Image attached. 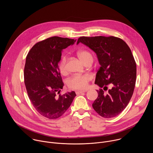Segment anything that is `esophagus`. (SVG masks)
Here are the masks:
<instances>
[{"instance_id": "obj_1", "label": "esophagus", "mask_w": 153, "mask_h": 153, "mask_svg": "<svg viewBox=\"0 0 153 153\" xmlns=\"http://www.w3.org/2000/svg\"><path fill=\"white\" fill-rule=\"evenodd\" d=\"M85 92H86V91H81V90H80V91H76V94H79L85 93Z\"/></svg>"}]
</instances>
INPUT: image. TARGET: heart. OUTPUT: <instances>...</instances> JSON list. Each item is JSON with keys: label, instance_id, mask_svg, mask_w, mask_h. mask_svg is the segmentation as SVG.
I'll list each match as a JSON object with an SVG mask.
<instances>
[{"label": "heart", "instance_id": "heart-1", "mask_svg": "<svg viewBox=\"0 0 153 153\" xmlns=\"http://www.w3.org/2000/svg\"><path fill=\"white\" fill-rule=\"evenodd\" d=\"M80 60L84 63L89 59H93L92 55L86 51H80L77 53ZM67 57L66 56H62L59 63V69L60 72L64 74L67 72ZM91 79L89 74L74 75L67 80V85L70 89L73 90H84L88 86V82Z\"/></svg>", "mask_w": 153, "mask_h": 153}]
</instances>
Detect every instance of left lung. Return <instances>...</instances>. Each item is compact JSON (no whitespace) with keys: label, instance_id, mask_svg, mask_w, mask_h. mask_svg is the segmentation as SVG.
<instances>
[{"label":"left lung","instance_id":"left-lung-1","mask_svg":"<svg viewBox=\"0 0 153 153\" xmlns=\"http://www.w3.org/2000/svg\"><path fill=\"white\" fill-rule=\"evenodd\" d=\"M82 43L97 55L100 67L95 84L104 90H97L98 97L93 103L94 110L102 117L111 118L119 115L131 98L136 80V64L129 47L121 39L114 36L80 37Z\"/></svg>","mask_w":153,"mask_h":153}]
</instances>
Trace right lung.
<instances>
[{
    "label": "right lung",
    "mask_w": 153,
    "mask_h": 153,
    "mask_svg": "<svg viewBox=\"0 0 153 153\" xmlns=\"http://www.w3.org/2000/svg\"><path fill=\"white\" fill-rule=\"evenodd\" d=\"M76 41L51 37L37 43L27 56L24 80L27 93L36 111L46 118L55 119L62 116L76 96L74 91L57 94L64 85L58 66L62 50Z\"/></svg>",
    "instance_id": "right-lung-1"
}]
</instances>
